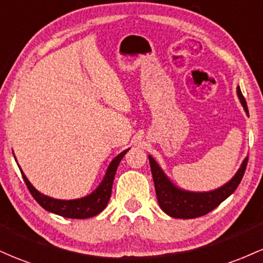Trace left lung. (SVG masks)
<instances>
[{"label":"left lung","instance_id":"left-lung-1","mask_svg":"<svg viewBox=\"0 0 263 263\" xmlns=\"http://www.w3.org/2000/svg\"><path fill=\"white\" fill-rule=\"evenodd\" d=\"M237 96L245 112L249 116L246 100L242 95L239 86H237ZM247 158L249 157L246 156L235 176L226 183L217 187V189L211 190V191L197 192L189 191V190L178 187L177 184L174 183V181L170 180L168 176L164 174L162 167L157 163V161L151 155H148L149 166H151L152 177H154L155 182L156 196H157V201L161 210L171 217L183 218V220H190V218L207 215L236 191L242 177H243L245 170L247 166Z\"/></svg>","mask_w":263,"mask_h":263}]
</instances>
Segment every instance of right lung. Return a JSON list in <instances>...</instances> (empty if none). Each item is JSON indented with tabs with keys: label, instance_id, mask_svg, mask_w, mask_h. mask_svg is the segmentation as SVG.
<instances>
[{
	"label": "right lung",
	"instance_id": "obj_1",
	"mask_svg": "<svg viewBox=\"0 0 263 263\" xmlns=\"http://www.w3.org/2000/svg\"><path fill=\"white\" fill-rule=\"evenodd\" d=\"M128 149L129 148H127L125 151L121 152V154H118L109 162L102 181H101L99 186L93 191L89 193V195L85 196V197L74 198V200H59V198H53L47 195H43L39 190L34 189L33 184L28 181V178L26 177V175L24 174V171H22L18 163H17V166L20 167V171H21L26 186L30 190L31 195L33 196L34 200L39 202L41 204V207H43L46 211L54 213V215L62 216V217L66 218L85 220V218L97 216L106 209L109 197H111L112 184H114V178L115 175H116L117 167ZM14 160H16V157H14Z\"/></svg>",
	"mask_w": 263,
	"mask_h": 263
}]
</instances>
